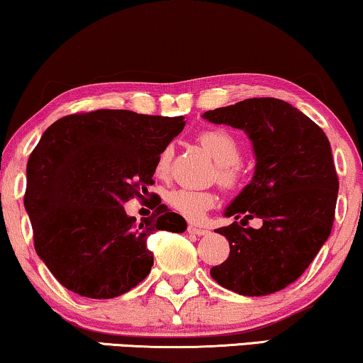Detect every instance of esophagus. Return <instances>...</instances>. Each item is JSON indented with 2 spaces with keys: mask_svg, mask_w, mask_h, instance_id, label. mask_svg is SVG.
Segmentation results:
<instances>
[{
  "mask_svg": "<svg viewBox=\"0 0 363 363\" xmlns=\"http://www.w3.org/2000/svg\"><path fill=\"white\" fill-rule=\"evenodd\" d=\"M188 231H190L191 235H198V236H206V235H210V231L205 230V228H198V226H193V225L188 226Z\"/></svg>",
  "mask_w": 363,
  "mask_h": 363,
  "instance_id": "esophagus-1",
  "label": "esophagus"
}]
</instances>
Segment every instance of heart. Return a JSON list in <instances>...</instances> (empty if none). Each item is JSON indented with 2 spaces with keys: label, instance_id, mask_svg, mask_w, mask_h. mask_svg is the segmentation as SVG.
<instances>
[{
  "label": "heart",
  "instance_id": "heart-1",
  "mask_svg": "<svg viewBox=\"0 0 363 363\" xmlns=\"http://www.w3.org/2000/svg\"><path fill=\"white\" fill-rule=\"evenodd\" d=\"M198 142L216 162V180L223 186L233 188L241 178L240 162L242 155L241 142L235 133L226 128L213 127L198 133ZM173 150L170 145L162 148L155 162V173L167 177L172 165ZM165 200L178 215L188 220H200L210 208L215 206L216 196L210 190H193V188H172L167 191Z\"/></svg>",
  "mask_w": 363,
  "mask_h": 363
}]
</instances>
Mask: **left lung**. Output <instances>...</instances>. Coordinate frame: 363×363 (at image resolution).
<instances>
[{
	"instance_id": "left-lung-1",
	"label": "left lung",
	"mask_w": 363,
	"mask_h": 363,
	"mask_svg": "<svg viewBox=\"0 0 363 363\" xmlns=\"http://www.w3.org/2000/svg\"><path fill=\"white\" fill-rule=\"evenodd\" d=\"M203 117L245 130L256 155V172L226 216L241 223L261 218L262 226L235 221L218 228L230 256L211 267L218 284L241 296H267L299 279L329 238L335 218L337 177L329 138L291 104L252 97Z\"/></svg>"
}]
</instances>
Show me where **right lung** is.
Here are the masks:
<instances>
[{"label":"right lung","mask_w":363,"mask_h":363,"mask_svg":"<svg viewBox=\"0 0 363 363\" xmlns=\"http://www.w3.org/2000/svg\"><path fill=\"white\" fill-rule=\"evenodd\" d=\"M183 127V117L99 108L46 128L28 160L24 208L34 250L66 289L91 299L125 294L153 266L148 236L186 230L153 193L157 210L138 226L123 210L147 195L158 153Z\"/></svg>","instance_id":"add662e5"}]
</instances>
